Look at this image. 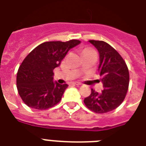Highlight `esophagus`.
Wrapping results in <instances>:
<instances>
[{
    "instance_id": "obj_1",
    "label": "esophagus",
    "mask_w": 146,
    "mask_h": 146,
    "mask_svg": "<svg viewBox=\"0 0 146 146\" xmlns=\"http://www.w3.org/2000/svg\"><path fill=\"white\" fill-rule=\"evenodd\" d=\"M73 84H74V85H77V86H80V85H81V83H80V82L78 81L73 82Z\"/></svg>"
}]
</instances>
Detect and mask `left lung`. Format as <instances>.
Here are the masks:
<instances>
[{"label": "left lung", "instance_id": "1", "mask_svg": "<svg viewBox=\"0 0 146 146\" xmlns=\"http://www.w3.org/2000/svg\"><path fill=\"white\" fill-rule=\"evenodd\" d=\"M99 54L98 72L104 90L84 98V104L92 111L105 113L117 108L125 99L129 85V72L120 54L104 41L90 40Z\"/></svg>", "mask_w": 146, "mask_h": 146}]
</instances>
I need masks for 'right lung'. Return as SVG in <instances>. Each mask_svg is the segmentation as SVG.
<instances>
[{
  "label": "right lung",
  "instance_id": "1",
  "mask_svg": "<svg viewBox=\"0 0 146 146\" xmlns=\"http://www.w3.org/2000/svg\"><path fill=\"white\" fill-rule=\"evenodd\" d=\"M80 41L46 42L35 48L23 60L17 73L18 92L29 108L46 110L59 103L68 84L54 81V69Z\"/></svg>",
  "mask_w": 146,
  "mask_h": 146
}]
</instances>
